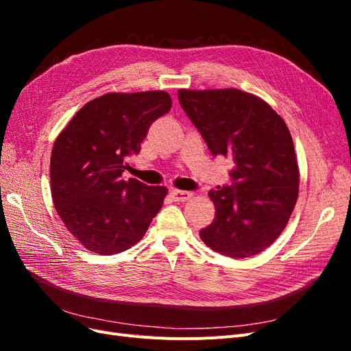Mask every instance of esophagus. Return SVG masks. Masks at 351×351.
<instances>
[{
  "label": "esophagus",
  "instance_id": "1",
  "mask_svg": "<svg viewBox=\"0 0 351 351\" xmlns=\"http://www.w3.org/2000/svg\"><path fill=\"white\" fill-rule=\"evenodd\" d=\"M171 196L176 202H186L189 200L190 197L193 196L192 192H186V190H177V189H173L171 190Z\"/></svg>",
  "mask_w": 351,
  "mask_h": 351
}]
</instances>
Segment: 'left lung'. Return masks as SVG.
Listing matches in <instances>:
<instances>
[{"label":"left lung","instance_id":"1","mask_svg":"<svg viewBox=\"0 0 351 351\" xmlns=\"http://www.w3.org/2000/svg\"><path fill=\"white\" fill-rule=\"evenodd\" d=\"M210 154L231 158V184L210 190L215 218L199 236L230 258L269 247L299 196V167L289 127L271 105L239 89L177 92Z\"/></svg>","mask_w":351,"mask_h":351}]
</instances>
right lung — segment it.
Returning a JSON list of instances; mask_svg holds the SVG:
<instances>
[{
	"mask_svg": "<svg viewBox=\"0 0 351 351\" xmlns=\"http://www.w3.org/2000/svg\"><path fill=\"white\" fill-rule=\"evenodd\" d=\"M164 90L105 93L76 112L52 147L51 195L57 214L84 247L115 254L141 241L168 190L123 180L151 124L171 110Z\"/></svg>",
	"mask_w": 351,
	"mask_h": 351,
	"instance_id": "1",
	"label": "right lung"
}]
</instances>
